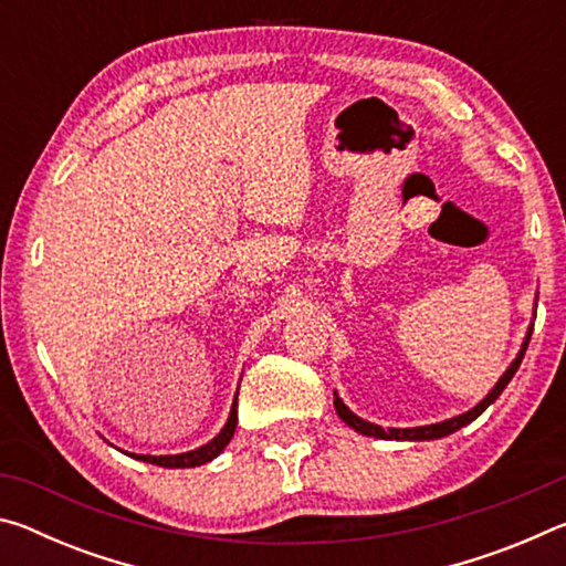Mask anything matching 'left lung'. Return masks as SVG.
Segmentation results:
<instances>
[{
	"label": "left lung",
	"instance_id": "1",
	"mask_svg": "<svg viewBox=\"0 0 566 566\" xmlns=\"http://www.w3.org/2000/svg\"><path fill=\"white\" fill-rule=\"evenodd\" d=\"M532 329H534V324H530V329H526V337H524V342H522V349H520V354H516L514 361L510 364V367H506V371H504V375L500 377V381H496V385L492 387L490 395H486L482 401H479L476 407H472L469 411H464V415L452 417V419H444V421H437V424H424V427H407V429L389 427V429H381L379 424H371V421H367V419H361V417L354 415V411H352V409H349L347 405H344V401L339 399L337 391H334V409H337V415L342 417L344 424L352 427L354 432H359V434H364V437H375V439H397V442H429V439H442V437H447V434L457 432V429L467 427L469 421H474L479 415H482V411H484L486 407L492 405V401H494L496 397L502 395L504 387L510 385L512 377L516 375V369H520V364H522V359H524V352H526V347H530Z\"/></svg>",
	"mask_w": 566,
	"mask_h": 566
}]
</instances>
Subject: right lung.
<instances>
[{"instance_id": "obj_1", "label": "right lung", "mask_w": 566, "mask_h": 566, "mask_svg": "<svg viewBox=\"0 0 566 566\" xmlns=\"http://www.w3.org/2000/svg\"><path fill=\"white\" fill-rule=\"evenodd\" d=\"M239 395V391H237ZM237 395L232 401V409H229V419L227 424L222 427V432H219L212 442H207L202 447L191 449V452H181V454H165V457H151V454H129L132 459H139V462H147V464H157V467H167V469H185V467H199V464H207L212 462L214 457H219L224 452V447L229 444V439L234 437V429H237Z\"/></svg>"}]
</instances>
